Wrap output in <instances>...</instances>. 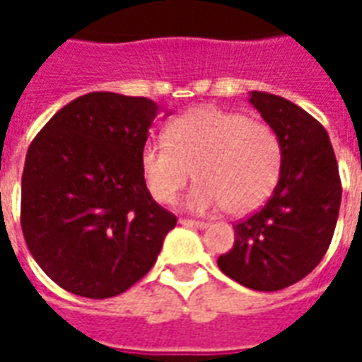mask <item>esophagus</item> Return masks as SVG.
Masks as SVG:
<instances>
[{
    "mask_svg": "<svg viewBox=\"0 0 362 362\" xmlns=\"http://www.w3.org/2000/svg\"><path fill=\"white\" fill-rule=\"evenodd\" d=\"M180 225H184V227H192V228L207 227V223H205V221H194V219H180Z\"/></svg>",
    "mask_w": 362,
    "mask_h": 362,
    "instance_id": "1",
    "label": "esophagus"
}]
</instances>
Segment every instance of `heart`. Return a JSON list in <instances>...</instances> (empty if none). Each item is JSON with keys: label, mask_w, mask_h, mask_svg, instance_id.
Instances as JSON below:
<instances>
[{"label": "heart", "mask_w": 362, "mask_h": 362, "mask_svg": "<svg viewBox=\"0 0 362 362\" xmlns=\"http://www.w3.org/2000/svg\"><path fill=\"white\" fill-rule=\"evenodd\" d=\"M139 166L158 204H173L194 170L199 182L189 192V209L204 213L225 205L228 213L244 215L266 204L277 186L283 143L267 122L202 106L170 119L165 141L145 143Z\"/></svg>", "instance_id": "heart-1"}]
</instances>
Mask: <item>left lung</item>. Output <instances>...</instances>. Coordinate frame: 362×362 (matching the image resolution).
<instances>
[{"label": "left lung", "instance_id": "1", "mask_svg": "<svg viewBox=\"0 0 362 362\" xmlns=\"http://www.w3.org/2000/svg\"><path fill=\"white\" fill-rule=\"evenodd\" d=\"M250 103L283 143V170L259 211L236 221L221 272L254 291H279L326 256L341 205V178L327 132L287 98L252 93Z\"/></svg>", "mask_w": 362, "mask_h": 362}]
</instances>
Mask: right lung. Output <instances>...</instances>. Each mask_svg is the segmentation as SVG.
Masks as SVG:
<instances>
[{"label": "right lung", "instance_id": "right-lung-1", "mask_svg": "<svg viewBox=\"0 0 362 362\" xmlns=\"http://www.w3.org/2000/svg\"><path fill=\"white\" fill-rule=\"evenodd\" d=\"M157 110L145 96L89 93L56 112L28 147L25 243L42 272L74 295L127 291L155 266L176 227L139 166Z\"/></svg>", "mask_w": 362, "mask_h": 362}]
</instances>
